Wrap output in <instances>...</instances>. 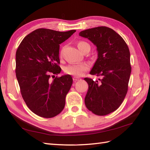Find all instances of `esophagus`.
Segmentation results:
<instances>
[{
    "mask_svg": "<svg viewBox=\"0 0 150 150\" xmlns=\"http://www.w3.org/2000/svg\"><path fill=\"white\" fill-rule=\"evenodd\" d=\"M81 78H79V77H73V81H79V80H81Z\"/></svg>",
    "mask_w": 150,
    "mask_h": 150,
    "instance_id": "1",
    "label": "esophagus"
}]
</instances>
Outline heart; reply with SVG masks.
<instances>
[{
	"label": "heart",
	"instance_id": "1",
	"mask_svg": "<svg viewBox=\"0 0 150 150\" xmlns=\"http://www.w3.org/2000/svg\"><path fill=\"white\" fill-rule=\"evenodd\" d=\"M78 48L81 50V52H83L86 50H90V45L85 41H79L77 43ZM62 53H60L61 55ZM89 68V66L86 63L78 64H71L65 67L64 71L66 74L73 75L74 77H80L83 73L86 71Z\"/></svg>",
	"mask_w": 150,
	"mask_h": 150
}]
</instances>
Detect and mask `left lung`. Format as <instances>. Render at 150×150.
I'll return each instance as SVG.
<instances>
[{
  "label": "left lung",
  "instance_id": "8db88e82",
  "mask_svg": "<svg viewBox=\"0 0 150 150\" xmlns=\"http://www.w3.org/2000/svg\"><path fill=\"white\" fill-rule=\"evenodd\" d=\"M79 35L97 46L98 58L90 73L102 77L100 82L84 79L89 86L86 106L95 115H106L119 108L128 92L132 71L128 46L122 37L106 26L82 31Z\"/></svg>",
  "mask_w": 150,
  "mask_h": 150
}]
</instances>
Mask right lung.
Returning <instances> with one entry per match:
<instances>
[{"label":"right lung","mask_w":150,"mask_h":150,"mask_svg":"<svg viewBox=\"0 0 150 150\" xmlns=\"http://www.w3.org/2000/svg\"><path fill=\"white\" fill-rule=\"evenodd\" d=\"M75 31L35 30L24 37L16 52L15 73L22 97L29 109L41 117H54L64 108L73 79L69 75H54L61 71L59 44Z\"/></svg>","instance_id":"right-lung-1"}]
</instances>
